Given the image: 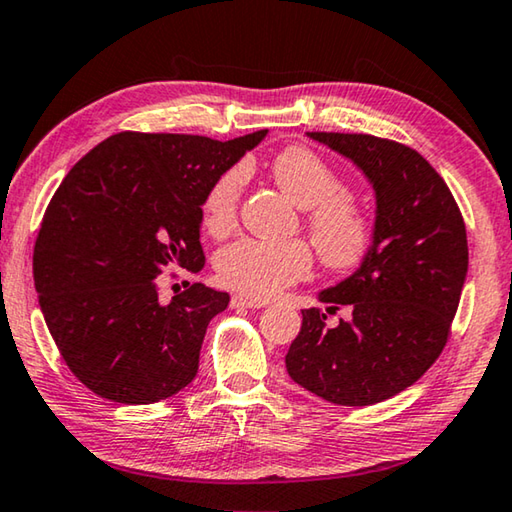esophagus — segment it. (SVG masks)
I'll return each mask as SVG.
<instances>
[{"mask_svg":"<svg viewBox=\"0 0 512 512\" xmlns=\"http://www.w3.org/2000/svg\"><path fill=\"white\" fill-rule=\"evenodd\" d=\"M264 305L266 302H262V300H253V298H244V296H232V300H230L232 309H259Z\"/></svg>","mask_w":512,"mask_h":512,"instance_id":"1","label":"esophagus"}]
</instances>
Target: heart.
Here are the masks:
<instances>
[{
	"instance_id": "b5f03b06",
	"label": "heart",
	"mask_w": 512,
	"mask_h": 512,
	"mask_svg": "<svg viewBox=\"0 0 512 512\" xmlns=\"http://www.w3.org/2000/svg\"><path fill=\"white\" fill-rule=\"evenodd\" d=\"M273 178L300 210L323 262L334 268L357 266L375 244V221L366 207L341 194V178L305 146L284 149L273 160ZM244 189V169L219 176L203 198V225L212 235H225L237 221ZM311 250L300 239H239L216 255V277L223 287L248 298L266 300L311 271Z\"/></svg>"
}]
</instances>
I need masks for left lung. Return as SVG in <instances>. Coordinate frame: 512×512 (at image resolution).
Here are the masks:
<instances>
[{"mask_svg": "<svg viewBox=\"0 0 512 512\" xmlns=\"http://www.w3.org/2000/svg\"><path fill=\"white\" fill-rule=\"evenodd\" d=\"M350 160L375 194V244L357 271L318 293L353 318L327 328L302 309L289 377L341 406H370L415 384L443 352L467 277V235L452 192L418 151L372 135L307 133Z\"/></svg>", "mask_w": 512, "mask_h": 512, "instance_id": "obj_1", "label": "left lung"}]
</instances>
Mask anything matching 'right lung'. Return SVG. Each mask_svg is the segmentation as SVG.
Returning a JSON list of instances; mask_svg holds the SVG:
<instances>
[{"label":"right lung","mask_w":512,"mask_h":512,"mask_svg":"<svg viewBox=\"0 0 512 512\" xmlns=\"http://www.w3.org/2000/svg\"><path fill=\"white\" fill-rule=\"evenodd\" d=\"M119 133L81 158L56 189L33 248V280L51 336L92 393L153 404L198 372L210 320L230 296L194 282L158 300L164 268L198 273L203 198L264 140Z\"/></svg>","instance_id":"right-lung-1"}]
</instances>
